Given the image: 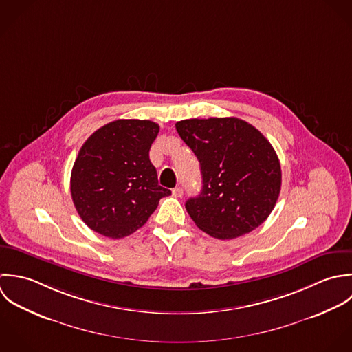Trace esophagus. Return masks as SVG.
Returning <instances> with one entry per match:
<instances>
[{"label":"esophagus","instance_id":"esophagus-1","mask_svg":"<svg viewBox=\"0 0 352 352\" xmlns=\"http://www.w3.org/2000/svg\"><path fill=\"white\" fill-rule=\"evenodd\" d=\"M182 195H184V189L182 188H174L173 189V196L174 197H182Z\"/></svg>","mask_w":352,"mask_h":352}]
</instances>
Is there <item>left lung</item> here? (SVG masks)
I'll list each match as a JSON object with an SVG mask.
<instances>
[{
    "instance_id": "8db88e82",
    "label": "left lung",
    "mask_w": 352,
    "mask_h": 352,
    "mask_svg": "<svg viewBox=\"0 0 352 352\" xmlns=\"http://www.w3.org/2000/svg\"><path fill=\"white\" fill-rule=\"evenodd\" d=\"M175 128L200 162L201 193L185 204L196 226L232 239L264 223L281 186L280 162L264 135L235 117L184 120Z\"/></svg>"
}]
</instances>
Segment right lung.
I'll list each match as a JSON object with an SVG mask.
<instances>
[{
    "label": "right lung",
    "mask_w": 352,
    "mask_h": 352,
    "mask_svg": "<svg viewBox=\"0 0 352 352\" xmlns=\"http://www.w3.org/2000/svg\"><path fill=\"white\" fill-rule=\"evenodd\" d=\"M159 125L117 120L94 132L78 151L71 195L81 220L95 232L120 239L142 227L171 190L157 182L149 149Z\"/></svg>",
    "instance_id": "add662e5"
}]
</instances>
